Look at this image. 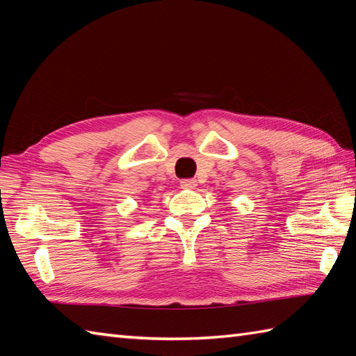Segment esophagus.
I'll return each mask as SVG.
<instances>
[{
  "mask_svg": "<svg viewBox=\"0 0 356 356\" xmlns=\"http://www.w3.org/2000/svg\"><path fill=\"white\" fill-rule=\"evenodd\" d=\"M180 186L186 188V190H193V188L197 186V180H194V179H184V180H180Z\"/></svg>",
  "mask_w": 356,
  "mask_h": 356,
  "instance_id": "34e87169",
  "label": "esophagus"
}]
</instances>
